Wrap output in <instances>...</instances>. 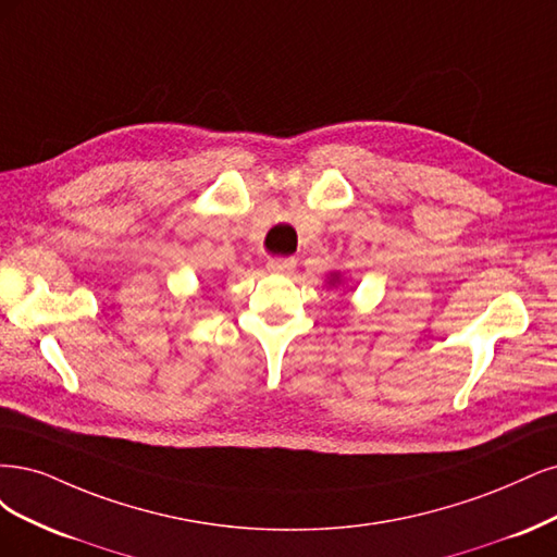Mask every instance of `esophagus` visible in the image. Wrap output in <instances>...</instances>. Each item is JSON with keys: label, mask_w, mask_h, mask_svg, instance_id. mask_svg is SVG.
Listing matches in <instances>:
<instances>
[{"label": "esophagus", "mask_w": 557, "mask_h": 557, "mask_svg": "<svg viewBox=\"0 0 557 557\" xmlns=\"http://www.w3.org/2000/svg\"><path fill=\"white\" fill-rule=\"evenodd\" d=\"M268 271L275 275H292L296 271V261L292 257H275L268 261Z\"/></svg>", "instance_id": "1"}]
</instances>
